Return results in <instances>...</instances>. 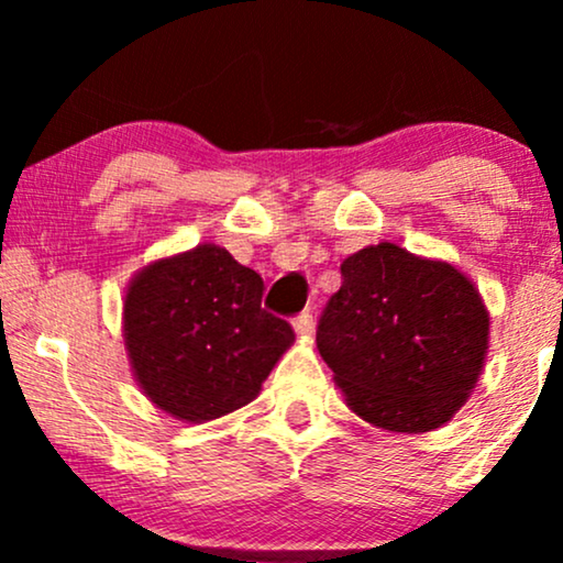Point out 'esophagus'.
<instances>
[{
	"mask_svg": "<svg viewBox=\"0 0 563 563\" xmlns=\"http://www.w3.org/2000/svg\"><path fill=\"white\" fill-rule=\"evenodd\" d=\"M294 331H296V335H301V339H309V335L314 333L312 314H309V312L296 314V318H294Z\"/></svg>",
	"mask_w": 563,
	"mask_h": 563,
	"instance_id": "obj_1",
	"label": "esophagus"
}]
</instances>
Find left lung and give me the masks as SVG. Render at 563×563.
I'll use <instances>...</instances> for the list:
<instances>
[{
  "instance_id": "8db88e82",
  "label": "left lung",
  "mask_w": 563,
  "mask_h": 563,
  "mask_svg": "<svg viewBox=\"0 0 563 563\" xmlns=\"http://www.w3.org/2000/svg\"><path fill=\"white\" fill-rule=\"evenodd\" d=\"M318 349L349 410L397 434L448 423L474 391L489 349V312L455 264L397 243L341 264Z\"/></svg>"
}]
</instances>
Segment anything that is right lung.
Wrapping results in <instances>:
<instances>
[{
	"label": "right lung",
	"instance_id": "right-lung-1",
	"mask_svg": "<svg viewBox=\"0 0 563 563\" xmlns=\"http://www.w3.org/2000/svg\"><path fill=\"white\" fill-rule=\"evenodd\" d=\"M262 294V277L214 243L142 267L124 296V344L142 394L183 423L214 421L260 397L294 344Z\"/></svg>",
	"mask_w": 563,
	"mask_h": 563
}]
</instances>
